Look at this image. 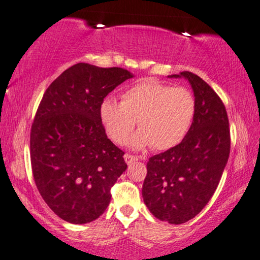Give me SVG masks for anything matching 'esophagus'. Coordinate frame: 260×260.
I'll use <instances>...</instances> for the list:
<instances>
[{
	"label": "esophagus",
	"mask_w": 260,
	"mask_h": 260,
	"mask_svg": "<svg viewBox=\"0 0 260 260\" xmlns=\"http://www.w3.org/2000/svg\"><path fill=\"white\" fill-rule=\"evenodd\" d=\"M124 160H125V162L127 165H130V164L135 162V161H137L138 157L134 156V155H130V154H125V155H124Z\"/></svg>",
	"instance_id": "esophagus-1"
}]
</instances>
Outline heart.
Listing matches in <instances>:
<instances>
[{
	"label": "heart",
	"mask_w": 260,
	"mask_h": 260,
	"mask_svg": "<svg viewBox=\"0 0 260 260\" xmlns=\"http://www.w3.org/2000/svg\"><path fill=\"white\" fill-rule=\"evenodd\" d=\"M196 113V101L184 87H172L154 79L135 83L122 95V103L105 98L99 107L100 120L117 144L126 141L135 124L140 127L129 140L134 149L150 146L167 150L186 136Z\"/></svg>",
	"instance_id": "b5f03b06"
}]
</instances>
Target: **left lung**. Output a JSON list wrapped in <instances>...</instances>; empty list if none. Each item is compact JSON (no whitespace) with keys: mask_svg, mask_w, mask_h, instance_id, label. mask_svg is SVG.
<instances>
[{"mask_svg":"<svg viewBox=\"0 0 260 260\" xmlns=\"http://www.w3.org/2000/svg\"><path fill=\"white\" fill-rule=\"evenodd\" d=\"M168 77L190 82L196 113L178 146L148 161L142 197L155 217L181 224L200 214L216 190L231 151V133L223 103L204 80L190 72Z\"/></svg>","mask_w":260,"mask_h":260,"instance_id":"8db88e82","label":"left lung"}]
</instances>
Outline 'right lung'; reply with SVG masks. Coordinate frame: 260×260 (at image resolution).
Returning <instances> with one entry per match:
<instances>
[{
	"mask_svg": "<svg viewBox=\"0 0 260 260\" xmlns=\"http://www.w3.org/2000/svg\"><path fill=\"white\" fill-rule=\"evenodd\" d=\"M134 75L123 68L77 63L44 93L31 129V165L40 196L62 220H96L126 170L124 151L107 138L101 101Z\"/></svg>",
	"mask_w": 260,
	"mask_h": 260,
	"instance_id": "add662e5",
	"label": "right lung"
}]
</instances>
